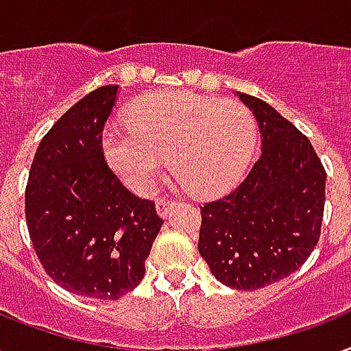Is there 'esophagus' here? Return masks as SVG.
<instances>
[{
	"label": "esophagus",
	"instance_id": "1",
	"mask_svg": "<svg viewBox=\"0 0 351 351\" xmlns=\"http://www.w3.org/2000/svg\"><path fill=\"white\" fill-rule=\"evenodd\" d=\"M173 201L168 199V197H157L156 199V208L159 216H167V213L172 208Z\"/></svg>",
	"mask_w": 351,
	"mask_h": 351
}]
</instances>
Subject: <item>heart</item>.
I'll return each mask as SVG.
<instances>
[{"label": "heart", "mask_w": 351, "mask_h": 351, "mask_svg": "<svg viewBox=\"0 0 351 351\" xmlns=\"http://www.w3.org/2000/svg\"><path fill=\"white\" fill-rule=\"evenodd\" d=\"M256 141V119L243 104L176 91L141 100L128 124L108 126L104 156L138 195L154 190L167 153L179 183L194 194L218 195L243 179Z\"/></svg>", "instance_id": "heart-1"}]
</instances>
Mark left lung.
I'll use <instances>...</instances> for the list:
<instances>
[{"label":"left lung","instance_id":"1","mask_svg":"<svg viewBox=\"0 0 351 351\" xmlns=\"http://www.w3.org/2000/svg\"><path fill=\"white\" fill-rule=\"evenodd\" d=\"M262 156L230 194L201 208L199 249L225 286L260 289L295 273L319 243L326 170L309 138L267 102L240 93Z\"/></svg>","mask_w":351,"mask_h":351}]
</instances>
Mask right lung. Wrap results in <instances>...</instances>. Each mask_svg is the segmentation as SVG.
<instances>
[{
    "label": "right lung",
    "instance_id": "add662e5",
    "mask_svg": "<svg viewBox=\"0 0 351 351\" xmlns=\"http://www.w3.org/2000/svg\"><path fill=\"white\" fill-rule=\"evenodd\" d=\"M119 86H102L45 133L25 189V219L45 273L80 297L117 300L138 286L162 219L108 167L102 132Z\"/></svg>",
    "mask_w": 351,
    "mask_h": 351
}]
</instances>
